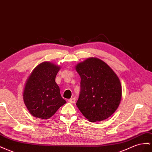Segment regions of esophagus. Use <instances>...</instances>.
<instances>
[{
  "instance_id": "34e87169",
  "label": "esophagus",
  "mask_w": 152,
  "mask_h": 152,
  "mask_svg": "<svg viewBox=\"0 0 152 152\" xmlns=\"http://www.w3.org/2000/svg\"><path fill=\"white\" fill-rule=\"evenodd\" d=\"M69 102H70V103H75V98H72L70 99H68V100Z\"/></svg>"
}]
</instances>
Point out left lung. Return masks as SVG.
Returning a JSON list of instances; mask_svg holds the SVG:
<instances>
[{
  "instance_id": "8db88e82",
  "label": "left lung",
  "mask_w": 152,
  "mask_h": 152,
  "mask_svg": "<svg viewBox=\"0 0 152 152\" xmlns=\"http://www.w3.org/2000/svg\"><path fill=\"white\" fill-rule=\"evenodd\" d=\"M80 92L76 105L89 121L104 120L116 111L121 98L120 79L107 64L97 58L78 64Z\"/></svg>"
}]
</instances>
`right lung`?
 Listing matches in <instances>:
<instances>
[{"label": "right lung", "instance_id": "obj_1", "mask_svg": "<svg viewBox=\"0 0 152 152\" xmlns=\"http://www.w3.org/2000/svg\"><path fill=\"white\" fill-rule=\"evenodd\" d=\"M60 67L44 62L36 67L28 77L23 94V101L32 116L46 120L66 103L60 94L56 77Z\"/></svg>", "mask_w": 152, "mask_h": 152}]
</instances>
